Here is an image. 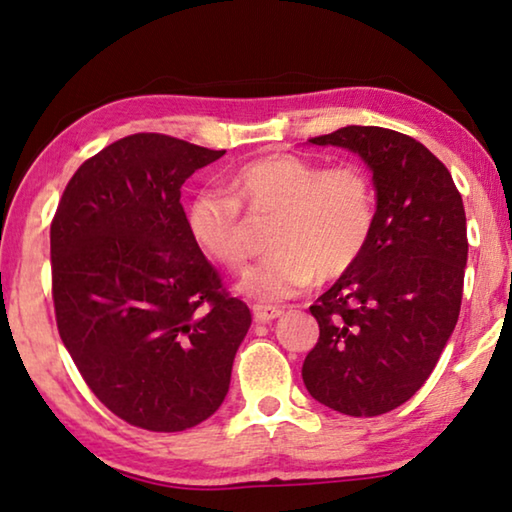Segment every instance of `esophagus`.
Masks as SVG:
<instances>
[{"instance_id":"esophagus-1","label":"esophagus","mask_w":512,"mask_h":512,"mask_svg":"<svg viewBox=\"0 0 512 512\" xmlns=\"http://www.w3.org/2000/svg\"><path fill=\"white\" fill-rule=\"evenodd\" d=\"M282 315V310L276 308V305H253V317L255 322L259 324H266V322H273V319H278Z\"/></svg>"}]
</instances>
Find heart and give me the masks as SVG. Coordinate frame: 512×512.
<instances>
[{"instance_id":"b5f03b06","label":"heart","mask_w":512,"mask_h":512,"mask_svg":"<svg viewBox=\"0 0 512 512\" xmlns=\"http://www.w3.org/2000/svg\"><path fill=\"white\" fill-rule=\"evenodd\" d=\"M231 195L200 193L186 209V225L204 255L241 269L255 250L241 204L259 218H276L269 243L276 250L241 280L243 294L273 303L312 280H335L368 248L377 223V190L363 165H326L296 154L250 160L230 181Z\"/></svg>"}]
</instances>
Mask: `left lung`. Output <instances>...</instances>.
Here are the masks:
<instances>
[{"mask_svg":"<svg viewBox=\"0 0 512 512\" xmlns=\"http://www.w3.org/2000/svg\"><path fill=\"white\" fill-rule=\"evenodd\" d=\"M312 144L352 149L370 165L377 223L361 259L310 305L317 345L303 384L347 416H379L432 375L460 317L467 216L451 172L414 137L345 126Z\"/></svg>","mask_w":512,"mask_h":512,"instance_id":"obj_1","label":"left lung"}]
</instances>
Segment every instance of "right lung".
<instances>
[{"mask_svg":"<svg viewBox=\"0 0 512 512\" xmlns=\"http://www.w3.org/2000/svg\"><path fill=\"white\" fill-rule=\"evenodd\" d=\"M223 154L163 133L121 137L78 167L50 225L61 342L91 393L149 432L216 414L253 322L181 207L183 181Z\"/></svg>","mask_w":512,"mask_h":512,"instance_id":"obj_1","label":"right lung"}]
</instances>
